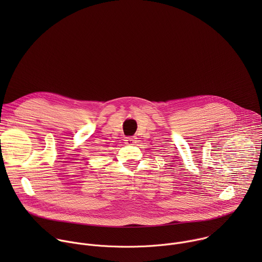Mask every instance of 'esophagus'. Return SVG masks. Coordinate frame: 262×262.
Masks as SVG:
<instances>
[{
	"instance_id": "1",
	"label": "esophagus",
	"mask_w": 262,
	"mask_h": 262,
	"mask_svg": "<svg viewBox=\"0 0 262 262\" xmlns=\"http://www.w3.org/2000/svg\"><path fill=\"white\" fill-rule=\"evenodd\" d=\"M125 143L126 144H133L135 141H136V138H134V137H127V138H125Z\"/></svg>"
}]
</instances>
